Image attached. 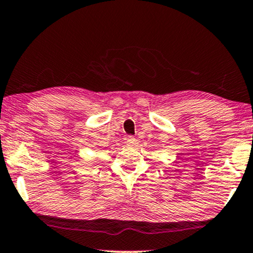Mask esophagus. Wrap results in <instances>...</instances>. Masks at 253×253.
Segmentation results:
<instances>
[{
	"label": "esophagus",
	"mask_w": 253,
	"mask_h": 253,
	"mask_svg": "<svg viewBox=\"0 0 253 253\" xmlns=\"http://www.w3.org/2000/svg\"><path fill=\"white\" fill-rule=\"evenodd\" d=\"M134 141H135V139L133 138V137H127L126 138V145H129V146H132V145H134Z\"/></svg>",
	"instance_id": "esophagus-1"
}]
</instances>
